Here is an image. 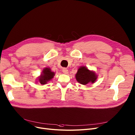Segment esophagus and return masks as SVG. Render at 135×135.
<instances>
[{"label":"esophagus","instance_id":"esophagus-1","mask_svg":"<svg viewBox=\"0 0 135 135\" xmlns=\"http://www.w3.org/2000/svg\"><path fill=\"white\" fill-rule=\"evenodd\" d=\"M62 72L65 74H68L69 73V70L66 69V68H63L62 69Z\"/></svg>","mask_w":135,"mask_h":135}]
</instances>
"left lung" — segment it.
<instances>
[{"instance_id": "1", "label": "left lung", "mask_w": 135, "mask_h": 135, "mask_svg": "<svg viewBox=\"0 0 135 135\" xmlns=\"http://www.w3.org/2000/svg\"><path fill=\"white\" fill-rule=\"evenodd\" d=\"M75 78L77 81L84 85L89 83H94L98 79V75L96 73L90 70L85 66H80L77 73L75 74Z\"/></svg>"}]
</instances>
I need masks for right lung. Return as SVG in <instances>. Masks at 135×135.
<instances>
[{
    "instance_id": "obj_1",
    "label": "right lung",
    "mask_w": 135,
    "mask_h": 135,
    "mask_svg": "<svg viewBox=\"0 0 135 135\" xmlns=\"http://www.w3.org/2000/svg\"><path fill=\"white\" fill-rule=\"evenodd\" d=\"M55 73L51 71L50 68H45L42 70L41 74L37 78V83H40L41 85L46 84L54 78Z\"/></svg>"
}]
</instances>
